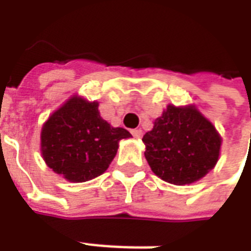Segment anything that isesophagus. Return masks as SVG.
Here are the masks:
<instances>
[{
	"label": "esophagus",
	"mask_w": 251,
	"mask_h": 251,
	"mask_svg": "<svg viewBox=\"0 0 251 251\" xmlns=\"http://www.w3.org/2000/svg\"><path fill=\"white\" fill-rule=\"evenodd\" d=\"M131 134H133V137L134 138H137V139H139V138L142 137V130L141 129H134L131 130Z\"/></svg>",
	"instance_id": "34e87169"
}]
</instances>
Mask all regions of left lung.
<instances>
[{
  "label": "left lung",
  "mask_w": 251,
  "mask_h": 251,
  "mask_svg": "<svg viewBox=\"0 0 251 251\" xmlns=\"http://www.w3.org/2000/svg\"><path fill=\"white\" fill-rule=\"evenodd\" d=\"M145 156L157 177L175 185L198 181L216 165L222 138L194 105L169 104L143 135Z\"/></svg>",
  "instance_id": "left-lung-1"
}]
</instances>
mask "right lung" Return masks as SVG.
I'll return each mask as SVG.
<instances>
[{
    "label": "right lung",
    "mask_w": 251,
    "mask_h": 251,
    "mask_svg": "<svg viewBox=\"0 0 251 251\" xmlns=\"http://www.w3.org/2000/svg\"><path fill=\"white\" fill-rule=\"evenodd\" d=\"M131 137L100 117L99 102L73 96L41 129L43 159L70 182H84L102 175L113 160L121 139Z\"/></svg>",
    "instance_id": "right-lung-1"
}]
</instances>
